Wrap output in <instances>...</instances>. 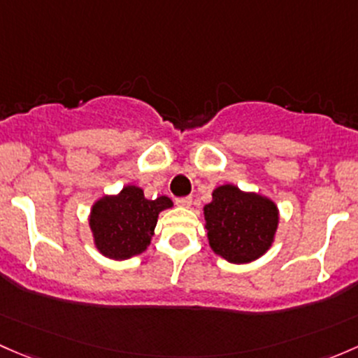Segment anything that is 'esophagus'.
<instances>
[{
  "instance_id": "1",
  "label": "esophagus",
  "mask_w": 358,
  "mask_h": 358,
  "mask_svg": "<svg viewBox=\"0 0 358 358\" xmlns=\"http://www.w3.org/2000/svg\"><path fill=\"white\" fill-rule=\"evenodd\" d=\"M191 198L189 196H182V198H178V200H176V203H178L179 206H184V208H187V206H191Z\"/></svg>"
}]
</instances>
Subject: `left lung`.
Returning <instances> with one entry per match:
<instances>
[{"label":"left lung","mask_w":358,"mask_h":358,"mask_svg":"<svg viewBox=\"0 0 358 358\" xmlns=\"http://www.w3.org/2000/svg\"><path fill=\"white\" fill-rule=\"evenodd\" d=\"M203 215L210 248L231 264H248L264 255L279 224L274 201L233 184L213 189Z\"/></svg>","instance_id":"left-lung-1"}]
</instances>
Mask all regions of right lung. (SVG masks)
Masks as SVG:
<instances>
[{
	"label": "right lung",
	"mask_w": 358,
	"mask_h": 358,
	"mask_svg": "<svg viewBox=\"0 0 358 358\" xmlns=\"http://www.w3.org/2000/svg\"><path fill=\"white\" fill-rule=\"evenodd\" d=\"M171 206V198L148 200L138 186H125L119 194L99 198L90 215L98 252L113 260L143 253L152 241L158 213Z\"/></svg>",
	"instance_id": "right-lung-1"
}]
</instances>
